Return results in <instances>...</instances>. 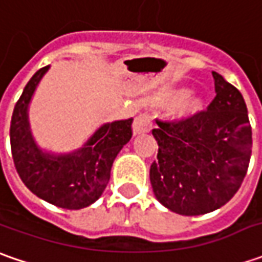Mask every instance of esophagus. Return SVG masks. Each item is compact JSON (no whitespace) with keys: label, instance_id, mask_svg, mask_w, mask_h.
Returning <instances> with one entry per match:
<instances>
[{"label":"esophagus","instance_id":"1","mask_svg":"<svg viewBox=\"0 0 262 262\" xmlns=\"http://www.w3.org/2000/svg\"><path fill=\"white\" fill-rule=\"evenodd\" d=\"M151 116L148 114H140L138 116L134 118V124H133V131H134V136L137 134H144V133H150L151 131Z\"/></svg>","mask_w":262,"mask_h":262}]
</instances>
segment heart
I'll return each mask as SVG.
<instances>
[{"mask_svg":"<svg viewBox=\"0 0 262 262\" xmlns=\"http://www.w3.org/2000/svg\"><path fill=\"white\" fill-rule=\"evenodd\" d=\"M179 95H181L179 92H169L166 95H163L162 102L167 103V102L173 100ZM201 109H203V100L198 96L186 95L179 99V102L176 103L173 111H172V116L178 118V119H185V118L195 115L196 112H200Z\"/></svg>","mask_w":262,"mask_h":262,"instance_id":"1","label":"heart"}]
</instances>
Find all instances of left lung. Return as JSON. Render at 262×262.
<instances>
[{"mask_svg":"<svg viewBox=\"0 0 262 262\" xmlns=\"http://www.w3.org/2000/svg\"><path fill=\"white\" fill-rule=\"evenodd\" d=\"M216 97L206 111L165 122L153 136L157 160L150 182L157 201L182 216L225 206L247 175L252 131L245 100L236 87L213 71Z\"/></svg>","mask_w":262,"mask_h":262,"instance_id":"8db88e82","label":"left lung"}]
</instances>
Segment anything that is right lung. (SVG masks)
<instances>
[{"mask_svg": "<svg viewBox=\"0 0 262 262\" xmlns=\"http://www.w3.org/2000/svg\"><path fill=\"white\" fill-rule=\"evenodd\" d=\"M48 70L49 66L36 71L15 103L10 125L11 155L20 179L35 195L61 208L80 210L105 191L115 157L133 137V118L103 124L73 153L43 151L32 137L27 109Z\"/></svg>", "mask_w": 262, "mask_h": 262, "instance_id": "right-lung-1", "label": "right lung"}]
</instances>
